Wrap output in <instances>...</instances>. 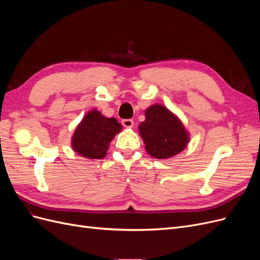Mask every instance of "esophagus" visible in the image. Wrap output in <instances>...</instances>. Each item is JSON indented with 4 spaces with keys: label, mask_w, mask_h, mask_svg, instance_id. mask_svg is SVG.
<instances>
[{
    "label": "esophagus",
    "mask_w": 260,
    "mask_h": 260,
    "mask_svg": "<svg viewBox=\"0 0 260 260\" xmlns=\"http://www.w3.org/2000/svg\"><path fill=\"white\" fill-rule=\"evenodd\" d=\"M121 123H122L123 127H125V128H131V127H133V120H132V119H123V120L121 121Z\"/></svg>",
    "instance_id": "obj_1"
}]
</instances>
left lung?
<instances>
[{
    "instance_id": "obj_1",
    "label": "left lung",
    "mask_w": 260,
    "mask_h": 260,
    "mask_svg": "<svg viewBox=\"0 0 260 260\" xmlns=\"http://www.w3.org/2000/svg\"><path fill=\"white\" fill-rule=\"evenodd\" d=\"M146 152L157 159L179 154L188 142L182 122L166 107L155 104L145 111V120L139 125Z\"/></svg>"
}]
</instances>
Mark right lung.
<instances>
[{
    "label": "right lung",
    "mask_w": 260,
    "mask_h": 260,
    "mask_svg": "<svg viewBox=\"0 0 260 260\" xmlns=\"http://www.w3.org/2000/svg\"><path fill=\"white\" fill-rule=\"evenodd\" d=\"M115 118H107L93 109L84 116L73 136L74 151L86 158H104L111 141L121 131Z\"/></svg>",
    "instance_id": "obj_1"
}]
</instances>
